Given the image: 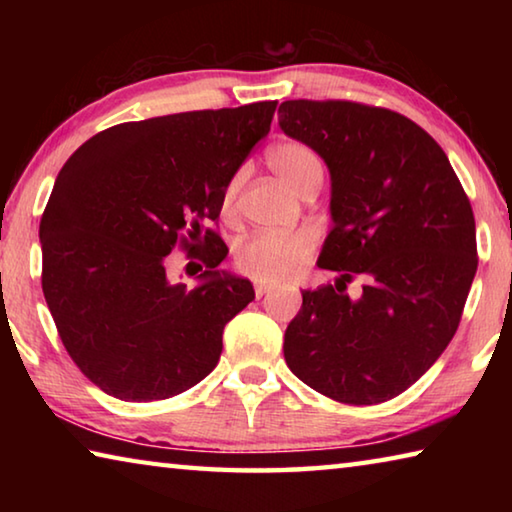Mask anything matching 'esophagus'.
Segmentation results:
<instances>
[{
  "mask_svg": "<svg viewBox=\"0 0 512 512\" xmlns=\"http://www.w3.org/2000/svg\"><path fill=\"white\" fill-rule=\"evenodd\" d=\"M266 293H271V287H268V284H262V282H255V296L264 298Z\"/></svg>",
  "mask_w": 512,
  "mask_h": 512,
  "instance_id": "esophagus-1",
  "label": "esophagus"
}]
</instances>
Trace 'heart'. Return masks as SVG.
I'll use <instances>...</instances> for the list:
<instances>
[{
	"label": "heart",
	"mask_w": 512,
	"mask_h": 512,
	"mask_svg": "<svg viewBox=\"0 0 512 512\" xmlns=\"http://www.w3.org/2000/svg\"><path fill=\"white\" fill-rule=\"evenodd\" d=\"M266 162L277 178L293 192L302 194L309 185L320 183L323 162L309 144L300 140H282L266 151ZM241 178H230L221 194L223 216H232L237 210ZM316 250V232L300 228L293 232H257L253 237L239 241L235 262L241 273L257 282L282 284L296 277Z\"/></svg>",
	"instance_id": "obj_1"
}]
</instances>
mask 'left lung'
<instances>
[{"label":"left lung","mask_w":512,"mask_h":512,"mask_svg":"<svg viewBox=\"0 0 512 512\" xmlns=\"http://www.w3.org/2000/svg\"><path fill=\"white\" fill-rule=\"evenodd\" d=\"M280 128L332 176L318 266L336 284L302 291L284 334L293 375L343 404L404 393L452 341L476 264L470 198L438 142L409 117L357 101H284ZM362 280L350 299L347 284Z\"/></svg>","instance_id":"1"}]
</instances>
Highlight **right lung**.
<instances>
[{"label":"right lung","instance_id":"add662e5","mask_svg":"<svg viewBox=\"0 0 512 512\" xmlns=\"http://www.w3.org/2000/svg\"><path fill=\"white\" fill-rule=\"evenodd\" d=\"M277 101L126 121L60 169L40 221L42 293L65 350L103 393L167 400L214 370L223 327L253 284L219 273L228 248L205 228ZM176 245L204 259L196 290L171 285Z\"/></svg>","mask_w":512,"mask_h":512}]
</instances>
